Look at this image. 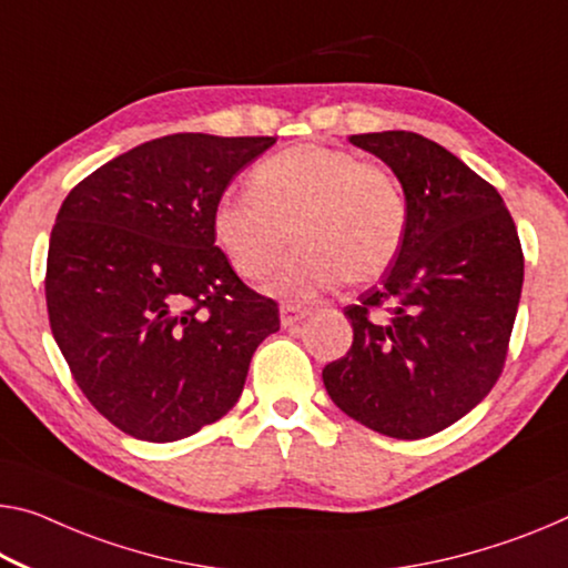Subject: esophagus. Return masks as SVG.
Here are the masks:
<instances>
[{
    "mask_svg": "<svg viewBox=\"0 0 568 568\" xmlns=\"http://www.w3.org/2000/svg\"><path fill=\"white\" fill-rule=\"evenodd\" d=\"M310 310L307 307H300V304H282V310H278V317H282V327H294L296 322H302L307 317Z\"/></svg>",
    "mask_w": 568,
    "mask_h": 568,
    "instance_id": "esophagus-1",
    "label": "esophagus"
}]
</instances>
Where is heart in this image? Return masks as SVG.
<instances>
[{
  "mask_svg": "<svg viewBox=\"0 0 568 568\" xmlns=\"http://www.w3.org/2000/svg\"><path fill=\"white\" fill-rule=\"evenodd\" d=\"M408 229V203L394 174L355 152L294 144L261 160L251 193H223L213 207V235L243 278H266L272 290L310 300L343 278L371 282L394 264Z\"/></svg>",
  "mask_w": 568,
  "mask_h": 568,
  "instance_id": "b5f03b06",
  "label": "heart"
}]
</instances>
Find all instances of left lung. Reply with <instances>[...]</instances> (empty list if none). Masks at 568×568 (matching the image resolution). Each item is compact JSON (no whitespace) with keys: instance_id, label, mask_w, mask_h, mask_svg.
<instances>
[{"instance_id":"1","label":"left lung","mask_w":568,"mask_h":568,"mask_svg":"<svg viewBox=\"0 0 568 568\" xmlns=\"http://www.w3.org/2000/svg\"><path fill=\"white\" fill-rule=\"evenodd\" d=\"M404 187L408 229L381 282L345 307L353 345L322 381L339 412L394 439L447 429L495 386L523 290L497 190L432 139L353 134Z\"/></svg>"}]
</instances>
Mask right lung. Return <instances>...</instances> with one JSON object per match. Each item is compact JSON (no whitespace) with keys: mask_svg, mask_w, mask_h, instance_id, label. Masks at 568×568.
<instances>
[{"mask_svg":"<svg viewBox=\"0 0 568 568\" xmlns=\"http://www.w3.org/2000/svg\"><path fill=\"white\" fill-rule=\"evenodd\" d=\"M274 136L172 134L113 156L68 193L50 233L52 337L95 412L142 442L225 416L278 329L274 300L215 246L213 207Z\"/></svg>","mask_w":568,"mask_h":568,"instance_id":"add662e5","label":"right lung"}]
</instances>
